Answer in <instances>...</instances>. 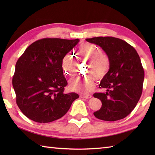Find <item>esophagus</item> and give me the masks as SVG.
Returning a JSON list of instances; mask_svg holds the SVG:
<instances>
[{"label":"esophagus","mask_w":155,"mask_h":155,"mask_svg":"<svg viewBox=\"0 0 155 155\" xmlns=\"http://www.w3.org/2000/svg\"><path fill=\"white\" fill-rule=\"evenodd\" d=\"M81 98H91L92 97V96L91 94H81Z\"/></svg>","instance_id":"esophagus-1"}]
</instances>
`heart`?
<instances>
[{
  "label": "heart",
  "instance_id": "b5f03b06",
  "mask_svg": "<svg viewBox=\"0 0 155 155\" xmlns=\"http://www.w3.org/2000/svg\"><path fill=\"white\" fill-rule=\"evenodd\" d=\"M78 55L84 61H91L87 72L93 74L98 79L104 76L108 70L109 61L106 55L102 52V50L96 45L84 43L78 48ZM77 63L73 54L68 53L62 58V68L65 75L73 77L77 71ZM83 83V87L80 83ZM93 81L91 77H85L83 80L80 78L72 79L69 83V87L72 91L89 92L93 88Z\"/></svg>",
  "mask_w": 155,
  "mask_h": 155
}]
</instances>
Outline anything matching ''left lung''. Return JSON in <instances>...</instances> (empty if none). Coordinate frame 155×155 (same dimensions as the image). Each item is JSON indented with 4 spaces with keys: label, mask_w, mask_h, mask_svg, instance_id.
<instances>
[{
    "label": "left lung",
    "mask_w": 155,
    "mask_h": 155,
    "mask_svg": "<svg viewBox=\"0 0 155 155\" xmlns=\"http://www.w3.org/2000/svg\"><path fill=\"white\" fill-rule=\"evenodd\" d=\"M103 49L109 59L110 68L100 83L106 93H96L102 107L95 117L115 121L128 116L135 108L143 92L144 72L137 51L126 41L112 37L87 38Z\"/></svg>",
    "instance_id": "obj_1"
}]
</instances>
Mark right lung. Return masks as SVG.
<instances>
[{
    "label": "right lung",
    "instance_id": "add662e5",
    "mask_svg": "<svg viewBox=\"0 0 155 155\" xmlns=\"http://www.w3.org/2000/svg\"><path fill=\"white\" fill-rule=\"evenodd\" d=\"M79 42L45 38L34 42L15 66L12 86L20 110L31 120L50 123L63 117L79 96L66 94L62 61Z\"/></svg>",
    "mask_w": 155,
    "mask_h": 155
}]
</instances>
